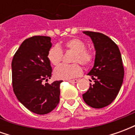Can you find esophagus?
Masks as SVG:
<instances>
[{
    "label": "esophagus",
    "mask_w": 135,
    "mask_h": 135,
    "mask_svg": "<svg viewBox=\"0 0 135 135\" xmlns=\"http://www.w3.org/2000/svg\"><path fill=\"white\" fill-rule=\"evenodd\" d=\"M68 82H71V83H76L78 82V79H72V80H68Z\"/></svg>",
    "instance_id": "esophagus-1"
}]
</instances>
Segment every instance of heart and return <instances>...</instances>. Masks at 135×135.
<instances>
[{"label": "heart", "instance_id": "obj_1", "mask_svg": "<svg viewBox=\"0 0 135 135\" xmlns=\"http://www.w3.org/2000/svg\"><path fill=\"white\" fill-rule=\"evenodd\" d=\"M66 50L74 52L72 57V61L75 62L71 64H62L54 69V76L59 79H70L79 76L82 72V68L76 62L84 66H90L95 60L94 53L90 50L86 49V45L84 42L78 38L69 40L64 44ZM63 52L58 46H53L47 53V59L51 64L58 65L61 61Z\"/></svg>", "mask_w": 135, "mask_h": 135}]
</instances>
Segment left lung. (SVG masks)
<instances>
[{"label": "left lung", "instance_id": "8db88e82", "mask_svg": "<svg viewBox=\"0 0 135 135\" xmlns=\"http://www.w3.org/2000/svg\"><path fill=\"white\" fill-rule=\"evenodd\" d=\"M90 36L96 50L93 68L88 73L94 80L82 95L90 107L102 108L116 98L122 87L124 69L119 47L108 36L90 31L83 32Z\"/></svg>", "mask_w": 135, "mask_h": 135}]
</instances>
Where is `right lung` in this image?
Masks as SVG:
<instances>
[{"label": "right lung", "instance_id": "add662e5", "mask_svg": "<svg viewBox=\"0 0 135 135\" xmlns=\"http://www.w3.org/2000/svg\"><path fill=\"white\" fill-rule=\"evenodd\" d=\"M50 37L33 36L26 39L13 57L12 86L19 101L32 112L43 115L50 113L60 100V84L50 79L52 68L47 59L51 47Z\"/></svg>", "mask_w": 135, "mask_h": 135}]
</instances>
